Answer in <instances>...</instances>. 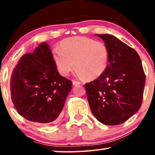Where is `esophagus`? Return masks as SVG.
<instances>
[{"mask_svg": "<svg viewBox=\"0 0 155 155\" xmlns=\"http://www.w3.org/2000/svg\"><path fill=\"white\" fill-rule=\"evenodd\" d=\"M81 83H80V82H78V81H75V80H73V85L75 86V85H78V84H80Z\"/></svg>", "mask_w": 155, "mask_h": 155, "instance_id": "obj_1", "label": "esophagus"}]
</instances>
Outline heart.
Returning <instances> with one entry per match:
<instances>
[{
  "label": "heart",
  "instance_id": "b5f03b06",
  "mask_svg": "<svg viewBox=\"0 0 155 155\" xmlns=\"http://www.w3.org/2000/svg\"><path fill=\"white\" fill-rule=\"evenodd\" d=\"M109 56V49L103 42L73 37L60 42L58 51L53 54V61L61 75L68 76L75 66L78 77L93 80L104 73Z\"/></svg>",
  "mask_w": 155,
  "mask_h": 155
}]
</instances>
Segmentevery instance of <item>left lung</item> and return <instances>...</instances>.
Returning a JSON list of instances; mask_svg holds the SVG:
<instances>
[{"label":"left lung","instance_id":"obj_1","mask_svg":"<svg viewBox=\"0 0 155 155\" xmlns=\"http://www.w3.org/2000/svg\"><path fill=\"white\" fill-rule=\"evenodd\" d=\"M109 49L107 69L84 84L90 109L101 124L124 123L141 107L145 75L136 51L110 35H97Z\"/></svg>","mask_w":155,"mask_h":155}]
</instances>
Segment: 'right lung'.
Masks as SVG:
<instances>
[{
    "label": "right lung",
    "instance_id": "right-lung-1",
    "mask_svg": "<svg viewBox=\"0 0 155 155\" xmlns=\"http://www.w3.org/2000/svg\"><path fill=\"white\" fill-rule=\"evenodd\" d=\"M72 82L58 73L48 44L21 57L10 78L11 99L18 114L29 121L54 124L58 119Z\"/></svg>",
    "mask_w": 155,
    "mask_h": 155
}]
</instances>
